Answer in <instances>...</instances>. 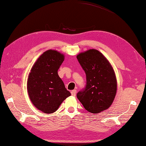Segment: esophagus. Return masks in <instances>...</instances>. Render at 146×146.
Returning <instances> with one entry per match:
<instances>
[{"label":"esophagus","instance_id":"esophagus-1","mask_svg":"<svg viewBox=\"0 0 146 146\" xmlns=\"http://www.w3.org/2000/svg\"><path fill=\"white\" fill-rule=\"evenodd\" d=\"M76 90H73L71 91V95L72 96H76Z\"/></svg>","mask_w":146,"mask_h":146}]
</instances>
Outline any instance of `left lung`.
Here are the masks:
<instances>
[{
  "mask_svg": "<svg viewBox=\"0 0 146 146\" xmlns=\"http://www.w3.org/2000/svg\"><path fill=\"white\" fill-rule=\"evenodd\" d=\"M86 74L85 88L77 94V98L86 110L99 113L111 105L117 92V80L114 70L103 54L90 49L77 56Z\"/></svg>",
  "mask_w": 146,
  "mask_h": 146,
  "instance_id": "left-lung-1",
  "label": "left lung"
}]
</instances>
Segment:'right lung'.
Here are the masks:
<instances>
[{"label":"right lung","instance_id":"obj_1","mask_svg":"<svg viewBox=\"0 0 146 146\" xmlns=\"http://www.w3.org/2000/svg\"><path fill=\"white\" fill-rule=\"evenodd\" d=\"M63 61V54L48 50L38 58L28 76L27 88L31 101L45 113L55 112L71 95L58 74Z\"/></svg>","mask_w":146,"mask_h":146}]
</instances>
